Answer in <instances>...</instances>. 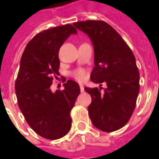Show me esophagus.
Here are the masks:
<instances>
[{
    "label": "esophagus",
    "mask_w": 159,
    "mask_h": 159,
    "mask_svg": "<svg viewBox=\"0 0 159 159\" xmlns=\"http://www.w3.org/2000/svg\"><path fill=\"white\" fill-rule=\"evenodd\" d=\"M80 90H81V92H84V87H83V85H80Z\"/></svg>",
    "instance_id": "1"
}]
</instances>
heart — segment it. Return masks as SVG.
Returning <instances> with one entry per match:
<instances>
[{
	"label": "heart",
	"instance_id": "b5f03b06",
	"mask_svg": "<svg viewBox=\"0 0 159 159\" xmlns=\"http://www.w3.org/2000/svg\"><path fill=\"white\" fill-rule=\"evenodd\" d=\"M73 76L78 81H83L85 79V71L82 69L77 70L75 72H73Z\"/></svg>",
	"mask_w": 159,
	"mask_h": 159
}]
</instances>
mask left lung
<instances>
[{"label": "left lung", "instance_id": "obj_1", "mask_svg": "<svg viewBox=\"0 0 159 159\" xmlns=\"http://www.w3.org/2000/svg\"><path fill=\"white\" fill-rule=\"evenodd\" d=\"M73 25L93 42L94 67L90 78L100 86L107 83L106 89L84 88L92 98L88 108L90 119L101 131L120 129L132 116L140 91L134 55L122 36L105 21H79Z\"/></svg>", "mask_w": 159, "mask_h": 159}]
</instances>
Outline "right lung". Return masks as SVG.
Listing matches in <instances>:
<instances>
[{
  "label": "right lung",
  "instance_id": "1",
  "mask_svg": "<svg viewBox=\"0 0 159 159\" xmlns=\"http://www.w3.org/2000/svg\"><path fill=\"white\" fill-rule=\"evenodd\" d=\"M76 33L69 24L42 30L28 42L20 60L15 82L18 105L30 127L45 139L62 138L71 128L70 114L80 93L78 83L68 80L55 93L50 87L59 75V48Z\"/></svg>",
  "mask_w": 159,
  "mask_h": 159
}]
</instances>
